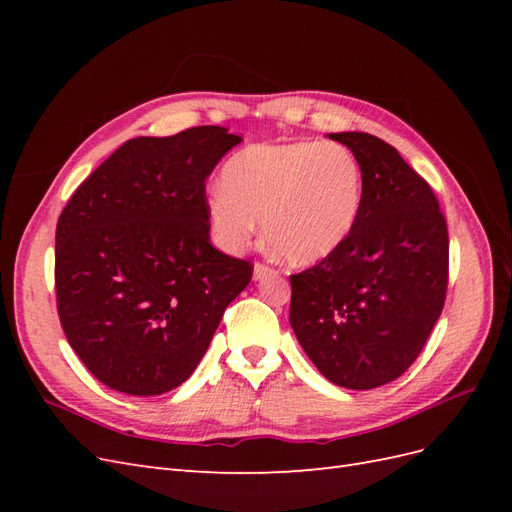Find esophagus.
Listing matches in <instances>:
<instances>
[{
    "label": "esophagus",
    "mask_w": 512,
    "mask_h": 512,
    "mask_svg": "<svg viewBox=\"0 0 512 512\" xmlns=\"http://www.w3.org/2000/svg\"><path fill=\"white\" fill-rule=\"evenodd\" d=\"M271 273H273V269L269 265H265V262H256V265H254V280L256 282L265 280V277L271 275Z\"/></svg>",
    "instance_id": "1"
}]
</instances>
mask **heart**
<instances>
[{
  "label": "heart",
  "instance_id": "heart-1",
  "mask_svg": "<svg viewBox=\"0 0 512 512\" xmlns=\"http://www.w3.org/2000/svg\"><path fill=\"white\" fill-rule=\"evenodd\" d=\"M363 205V170L333 141L247 145L222 168L207 198L213 235L239 250L262 220L269 250L290 265H314L346 243Z\"/></svg>",
  "mask_w": 512,
  "mask_h": 512
}]
</instances>
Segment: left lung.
<instances>
[{
	"instance_id": "left-lung-1",
	"label": "left lung",
	"mask_w": 512,
	"mask_h": 512,
	"mask_svg": "<svg viewBox=\"0 0 512 512\" xmlns=\"http://www.w3.org/2000/svg\"><path fill=\"white\" fill-rule=\"evenodd\" d=\"M363 170L346 243L290 275V327L320 374L354 391L393 382L416 361L448 286V230L429 183L367 132L329 134Z\"/></svg>"
}]
</instances>
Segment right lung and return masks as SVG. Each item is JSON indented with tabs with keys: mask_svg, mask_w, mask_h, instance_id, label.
Returning <instances> with one entry per match:
<instances>
[{
	"mask_svg": "<svg viewBox=\"0 0 512 512\" xmlns=\"http://www.w3.org/2000/svg\"><path fill=\"white\" fill-rule=\"evenodd\" d=\"M241 136L198 126L138 136L91 173L55 230L57 312L108 389H177L207 352L252 262L215 250L205 181Z\"/></svg>",
	"mask_w": 512,
	"mask_h": 512,
	"instance_id": "add662e5",
	"label": "right lung"
}]
</instances>
